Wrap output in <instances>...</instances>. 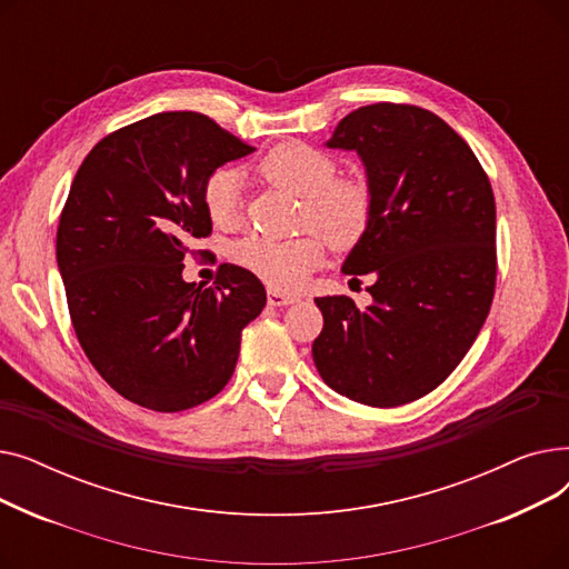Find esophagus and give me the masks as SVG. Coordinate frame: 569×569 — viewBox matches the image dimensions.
Instances as JSON below:
<instances>
[{
	"label": "esophagus",
	"mask_w": 569,
	"mask_h": 569,
	"mask_svg": "<svg viewBox=\"0 0 569 569\" xmlns=\"http://www.w3.org/2000/svg\"><path fill=\"white\" fill-rule=\"evenodd\" d=\"M300 297L297 295H290V292H281L277 288H269L267 290V302L269 307H288V305H295Z\"/></svg>",
	"instance_id": "esophagus-1"
}]
</instances>
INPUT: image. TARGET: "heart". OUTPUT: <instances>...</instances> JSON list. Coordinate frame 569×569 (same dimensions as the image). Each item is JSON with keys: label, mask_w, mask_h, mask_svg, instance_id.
<instances>
[{"label": "heart", "mask_w": 569, "mask_h": 569, "mask_svg": "<svg viewBox=\"0 0 569 569\" xmlns=\"http://www.w3.org/2000/svg\"><path fill=\"white\" fill-rule=\"evenodd\" d=\"M269 184L302 200V228L295 239L247 237L232 247L239 267L277 290L300 286L322 258V233L335 249H348L371 221V191L362 179L337 177V161L307 142H283L260 159ZM204 212L214 226L232 228L242 219V179L230 168L209 172L202 184ZM321 233L318 236L317 232Z\"/></svg>", "instance_id": "1"}]
</instances>
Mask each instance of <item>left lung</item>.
<instances>
[{
    "instance_id": "8db88e82",
    "label": "left lung",
    "mask_w": 569,
    "mask_h": 569,
    "mask_svg": "<svg viewBox=\"0 0 569 569\" xmlns=\"http://www.w3.org/2000/svg\"><path fill=\"white\" fill-rule=\"evenodd\" d=\"M332 149L360 154L371 221L343 262L376 274L373 305L316 297L313 362L335 392L373 408L420 399L450 376L489 316L496 288V200L468 142L408 103L346 114Z\"/></svg>"
}]
</instances>
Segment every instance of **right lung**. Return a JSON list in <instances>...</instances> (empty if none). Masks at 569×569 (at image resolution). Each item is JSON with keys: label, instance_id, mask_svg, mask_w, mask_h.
<instances>
[{"label": "right lung", "instance_id": "1", "mask_svg": "<svg viewBox=\"0 0 569 569\" xmlns=\"http://www.w3.org/2000/svg\"><path fill=\"white\" fill-rule=\"evenodd\" d=\"M251 152L207 114L159 112L99 140L76 172L57 228L71 322L101 378L142 408L217 397L267 302L237 264L223 262L214 286L182 279L189 244L212 232L207 174Z\"/></svg>", "mask_w": 569, "mask_h": 569}]
</instances>
